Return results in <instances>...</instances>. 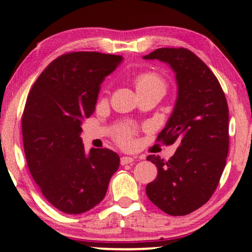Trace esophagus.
Returning a JSON list of instances; mask_svg holds the SVG:
<instances>
[{"label": "esophagus", "mask_w": 252, "mask_h": 252, "mask_svg": "<svg viewBox=\"0 0 252 252\" xmlns=\"http://www.w3.org/2000/svg\"><path fill=\"white\" fill-rule=\"evenodd\" d=\"M134 161V158L133 157H128V156H123L120 158V164L122 165H127V164H130Z\"/></svg>", "instance_id": "esophagus-1"}]
</instances>
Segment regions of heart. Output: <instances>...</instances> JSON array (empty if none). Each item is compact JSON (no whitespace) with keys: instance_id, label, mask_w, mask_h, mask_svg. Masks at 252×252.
<instances>
[{"instance_id":"obj_1","label":"heart","mask_w":252,"mask_h":252,"mask_svg":"<svg viewBox=\"0 0 252 252\" xmlns=\"http://www.w3.org/2000/svg\"><path fill=\"white\" fill-rule=\"evenodd\" d=\"M135 87L136 91H142V89L148 88H161L165 91V81L155 72H142V73L136 75ZM129 136L130 130L126 128L120 133L119 139L122 140L123 143H128Z\"/></svg>"}]
</instances>
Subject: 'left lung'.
Segmentation results:
<instances>
[{"instance_id": "8db88e82", "label": "left lung", "mask_w": 252, "mask_h": 252, "mask_svg": "<svg viewBox=\"0 0 252 252\" xmlns=\"http://www.w3.org/2000/svg\"><path fill=\"white\" fill-rule=\"evenodd\" d=\"M143 60L172 68L177 99L158 135L179 147L167 161L150 155L158 174L146 188L155 205L171 216H186L209 201L219 184L228 154V105L221 86L204 62L185 48H159Z\"/></svg>"}]
</instances>
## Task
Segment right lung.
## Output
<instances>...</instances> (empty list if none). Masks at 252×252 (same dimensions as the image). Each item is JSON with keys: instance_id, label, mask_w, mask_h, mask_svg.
Here are the masks:
<instances>
[{"instance_id": "right-lung-1", "label": "right lung", "mask_w": 252, "mask_h": 252, "mask_svg": "<svg viewBox=\"0 0 252 252\" xmlns=\"http://www.w3.org/2000/svg\"><path fill=\"white\" fill-rule=\"evenodd\" d=\"M122 56L95 51L62 55L34 82L22 118L29 170L47 201L79 215L104 198L120 158L110 149L86 151L82 120L95 111L105 77Z\"/></svg>"}]
</instances>
